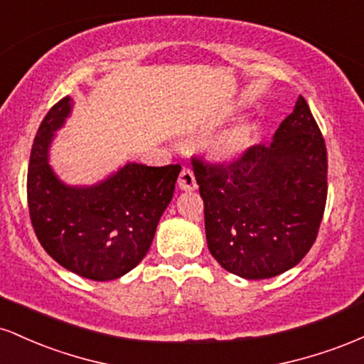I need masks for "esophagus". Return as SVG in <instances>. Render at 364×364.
<instances>
[{
    "label": "esophagus",
    "instance_id": "obj_1",
    "mask_svg": "<svg viewBox=\"0 0 364 364\" xmlns=\"http://www.w3.org/2000/svg\"><path fill=\"white\" fill-rule=\"evenodd\" d=\"M178 186H179V190H183V191L196 190V181L193 176V171L188 169V168H183L181 173H179V178H178Z\"/></svg>",
    "mask_w": 364,
    "mask_h": 364
}]
</instances>
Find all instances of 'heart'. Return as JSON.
Wrapping results in <instances>:
<instances>
[{"label": "heart", "instance_id": "heart-1", "mask_svg": "<svg viewBox=\"0 0 364 364\" xmlns=\"http://www.w3.org/2000/svg\"><path fill=\"white\" fill-rule=\"evenodd\" d=\"M257 132L258 124L255 121L248 118L236 121L235 124L219 132L207 141V157L214 162L236 161L252 147Z\"/></svg>", "mask_w": 364, "mask_h": 364}]
</instances>
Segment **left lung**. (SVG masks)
Segmentation results:
<instances>
[{
	"mask_svg": "<svg viewBox=\"0 0 364 364\" xmlns=\"http://www.w3.org/2000/svg\"><path fill=\"white\" fill-rule=\"evenodd\" d=\"M193 173L208 250L228 272L270 279L310 252L327 200V149L301 95L269 145L229 166L193 159Z\"/></svg>",
	"mask_w": 364,
	"mask_h": 364,
	"instance_id": "left-lung-1",
	"label": "left lung"
}]
</instances>
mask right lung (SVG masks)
<instances>
[{
    "mask_svg": "<svg viewBox=\"0 0 364 364\" xmlns=\"http://www.w3.org/2000/svg\"><path fill=\"white\" fill-rule=\"evenodd\" d=\"M72 109L73 99L63 97L37 129L27 174L28 212L37 240L61 267L90 281H112L147 255L181 166L127 162L94 185H66L49 164V150Z\"/></svg>",
    "mask_w": 364,
    "mask_h": 364,
    "instance_id": "add662e5",
    "label": "right lung"
}]
</instances>
